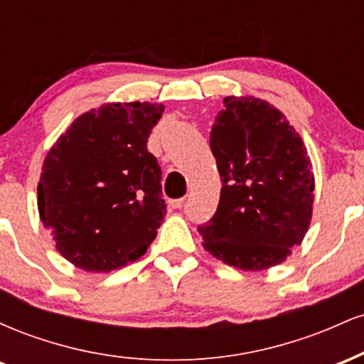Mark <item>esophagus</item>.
<instances>
[{
    "label": "esophagus",
    "mask_w": 364,
    "mask_h": 364,
    "mask_svg": "<svg viewBox=\"0 0 364 364\" xmlns=\"http://www.w3.org/2000/svg\"><path fill=\"white\" fill-rule=\"evenodd\" d=\"M183 203H185V198H176V200H171L169 205L173 208H181Z\"/></svg>",
    "instance_id": "obj_1"
}]
</instances>
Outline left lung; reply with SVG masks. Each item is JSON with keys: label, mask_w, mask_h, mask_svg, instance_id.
Segmentation results:
<instances>
[{"label": "left lung", "mask_w": 364, "mask_h": 364, "mask_svg": "<svg viewBox=\"0 0 364 364\" xmlns=\"http://www.w3.org/2000/svg\"><path fill=\"white\" fill-rule=\"evenodd\" d=\"M220 198L198 225L203 248L241 270L279 265L301 245L315 200L313 166L301 136L263 99L224 97L210 132Z\"/></svg>", "instance_id": "8db88e82"}]
</instances>
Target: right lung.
Listing matches in <instances>:
<instances>
[{"label":"right lung","instance_id":"add662e5","mask_svg":"<svg viewBox=\"0 0 364 364\" xmlns=\"http://www.w3.org/2000/svg\"><path fill=\"white\" fill-rule=\"evenodd\" d=\"M164 104L107 102L78 116L43 162L37 207L56 250L87 272L139 260L166 215L147 150Z\"/></svg>","mask_w":364,"mask_h":364}]
</instances>
